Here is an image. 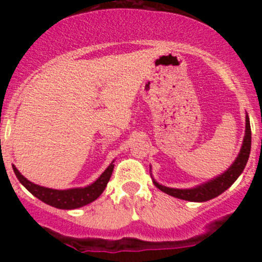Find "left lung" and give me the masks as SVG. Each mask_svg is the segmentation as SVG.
Returning <instances> with one entry per match:
<instances>
[{"label":"left lung","mask_w":262,"mask_h":262,"mask_svg":"<svg viewBox=\"0 0 262 262\" xmlns=\"http://www.w3.org/2000/svg\"><path fill=\"white\" fill-rule=\"evenodd\" d=\"M251 142H252V134H251V123H249L248 114L245 115V134L244 139H243V144L240 148V152L237 157L235 159L231 166L223 173L217 174L216 177L211 178L209 181L203 182L201 185H196L194 187H189V189H176V187H168L164 185L159 184L154 178L151 173L152 181H154L155 186L159 187L160 190L166 193L168 195H172L178 200L190 201V202H206L210 201L215 196L221 195L222 193L228 189L233 182L239 178L244 170L245 165L248 163L249 154H251ZM149 172H151V166H149Z\"/></svg>","instance_id":"left-lung-1"}]
</instances>
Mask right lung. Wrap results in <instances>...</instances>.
Segmentation results:
<instances>
[{
  "label": "right lung",
  "instance_id": "right-lung-1",
  "mask_svg": "<svg viewBox=\"0 0 262 262\" xmlns=\"http://www.w3.org/2000/svg\"><path fill=\"white\" fill-rule=\"evenodd\" d=\"M114 161L115 160H113L110 165L105 169V172L92 184L84 187H71V189H64V190L40 186V185L29 181L25 176L20 174L15 165H13V170L20 184L41 202L47 203L52 207H56V209L75 210L94 202L103 193L105 187L107 186V182L110 181L113 170H114Z\"/></svg>",
  "mask_w": 262,
  "mask_h": 262
}]
</instances>
